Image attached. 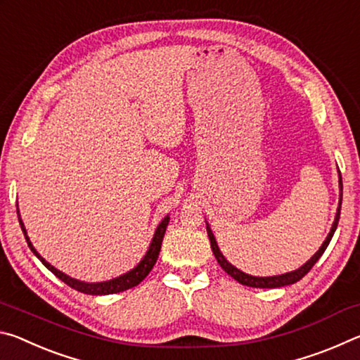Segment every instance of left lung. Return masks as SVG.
Wrapping results in <instances>:
<instances>
[{
  "label": "left lung",
  "mask_w": 360,
  "mask_h": 360,
  "mask_svg": "<svg viewBox=\"0 0 360 360\" xmlns=\"http://www.w3.org/2000/svg\"><path fill=\"white\" fill-rule=\"evenodd\" d=\"M340 197H343V184H341V174H340ZM340 210H341V198H340V205H338V211H337V216H335V222L332 225L330 229V233H328V236L326 238V241L322 243V246L319 248V251L316 252L311 259H309L307 264H304L303 266L298 268V270L295 271H290V273H285V275H279V276H266V278H257V276H251V275H246V273L240 271L238 268H235L231 264H229L227 260H225V257L222 255V252L219 251V246L216 243V238L214 235H212V231L210 229V225L206 224V231H208V236H210V241H211V249L212 252H214L216 255V260L217 264L222 266V270L227 273V275H230L233 279H236V281L241 283L243 285H249V288H262V289H275V288H283V285H289V284H294L297 281H300V279L307 275V273L311 270L313 265L316 264V262L319 260V257L322 254H324V251L328 246V243H330L332 236L335 233V230H337V225H338V221H340Z\"/></svg>",
  "instance_id": "8db88e82"
}]
</instances>
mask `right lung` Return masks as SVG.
Instances as JSON below:
<instances>
[{"instance_id": "1", "label": "right lung", "mask_w": 360, "mask_h": 360, "mask_svg": "<svg viewBox=\"0 0 360 360\" xmlns=\"http://www.w3.org/2000/svg\"><path fill=\"white\" fill-rule=\"evenodd\" d=\"M17 216H19L20 227H22L23 235H25V240L28 243V246H30V249H32L36 257H38L42 262V264H44V266L49 268V270L53 273V275L62 279L65 284H68L71 289H75L77 292H82V294H90V295L117 294V292H124L127 289H131V288H135V285H138L139 283H141L143 279L149 275V271L152 270V266L155 265V262L158 259V252H160V248H162L163 236H165L167 225L169 222V217L168 216L160 222V225H158L157 230H155L154 238H152V243H150V246H149L148 254L144 255V259L139 262L138 266L133 268L131 271L125 273V275H122V276L115 278V279H111V281H105V283H82V281H77V279H72L70 276H66L65 273H62V271H58L57 268H53L51 264H47V262L42 259L38 252H36V249L33 248L32 241H30V238L27 236V230H25V227H23V222H22L20 214H19V208H17Z\"/></svg>"}]
</instances>
